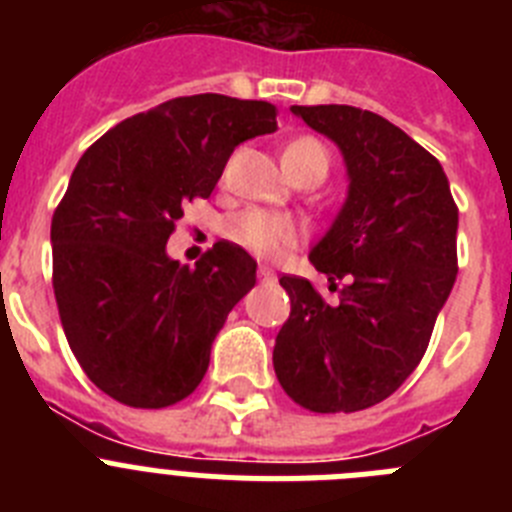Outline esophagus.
Instances as JSON below:
<instances>
[{
  "label": "esophagus",
  "instance_id": "obj_1",
  "mask_svg": "<svg viewBox=\"0 0 512 512\" xmlns=\"http://www.w3.org/2000/svg\"><path fill=\"white\" fill-rule=\"evenodd\" d=\"M259 279L261 282H274V279H277V271L269 269V266H259Z\"/></svg>",
  "mask_w": 512,
  "mask_h": 512
}]
</instances>
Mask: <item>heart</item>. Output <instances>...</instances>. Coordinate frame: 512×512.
Instances as JSON below:
<instances>
[{
    "mask_svg": "<svg viewBox=\"0 0 512 512\" xmlns=\"http://www.w3.org/2000/svg\"><path fill=\"white\" fill-rule=\"evenodd\" d=\"M284 171H295L302 166H318L328 171V153L318 140H292L282 153ZM230 241L251 251L261 259H277L284 251L295 248L302 241V225L292 215L271 210H246L228 223Z\"/></svg>",
    "mask_w": 512,
    "mask_h": 512,
    "instance_id": "obj_1",
    "label": "heart"
}]
</instances>
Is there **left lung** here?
<instances>
[{
  "instance_id": "1",
  "label": "left lung",
  "mask_w": 512,
  "mask_h": 512,
  "mask_svg": "<svg viewBox=\"0 0 512 512\" xmlns=\"http://www.w3.org/2000/svg\"><path fill=\"white\" fill-rule=\"evenodd\" d=\"M289 110L338 146L348 192L310 264L330 305L307 279L282 277L292 300L274 343V372L312 413H356L387 400L423 359L456 282L459 210L431 153L390 120L348 104Z\"/></svg>"
}]
</instances>
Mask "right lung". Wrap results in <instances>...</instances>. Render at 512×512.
Returning <instances> with one entry per match:
<instances>
[{"label":"right lung","instance_id":"obj_1","mask_svg":"<svg viewBox=\"0 0 512 512\" xmlns=\"http://www.w3.org/2000/svg\"><path fill=\"white\" fill-rule=\"evenodd\" d=\"M274 130L271 102L194 94L122 120L79 158L51 223L53 292L71 351L104 395L166 408L197 390L256 261L220 241L182 266L166 241L235 146Z\"/></svg>","mask_w":512,"mask_h":512}]
</instances>
